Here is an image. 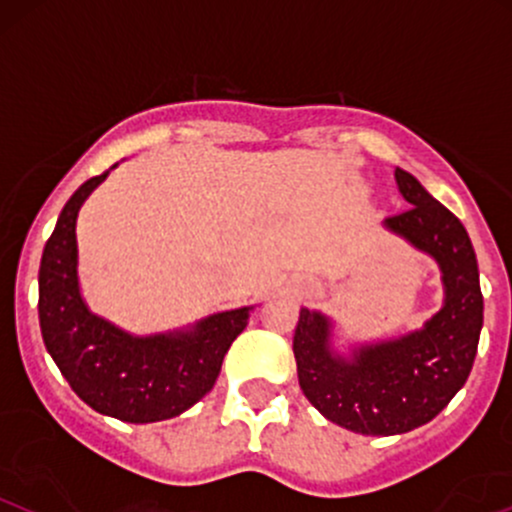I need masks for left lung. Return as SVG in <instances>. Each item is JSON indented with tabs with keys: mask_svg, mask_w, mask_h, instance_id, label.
<instances>
[{
	"mask_svg": "<svg viewBox=\"0 0 512 512\" xmlns=\"http://www.w3.org/2000/svg\"><path fill=\"white\" fill-rule=\"evenodd\" d=\"M405 211L383 228L439 267L441 299L419 328L392 338L346 341L333 316L301 306L294 331L299 385L338 427L368 437L432 422L469 378L483 328L478 262L461 220L405 169H395Z\"/></svg>",
	"mask_w": 512,
	"mask_h": 512,
	"instance_id": "8db88e82",
	"label": "left lung"
}]
</instances>
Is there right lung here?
Returning <instances> with one entry per match:
<instances>
[{"mask_svg": "<svg viewBox=\"0 0 512 512\" xmlns=\"http://www.w3.org/2000/svg\"><path fill=\"white\" fill-rule=\"evenodd\" d=\"M112 169L117 164L68 198L43 247L41 336L53 363L85 405L122 422H161L179 417L213 390L225 353L245 331L255 304L144 336L95 314L80 289L75 225L83 203Z\"/></svg>", "mask_w": 512, "mask_h": 512, "instance_id": "add662e5", "label": "right lung"}]
</instances>
